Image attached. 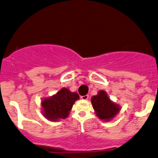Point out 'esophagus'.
I'll use <instances>...</instances> for the list:
<instances>
[{"mask_svg":"<svg viewBox=\"0 0 158 158\" xmlns=\"http://www.w3.org/2000/svg\"><path fill=\"white\" fill-rule=\"evenodd\" d=\"M81 99H83V100H87L89 98V95H83V96L81 97Z\"/></svg>","mask_w":158,"mask_h":158,"instance_id":"esophagus-1","label":"esophagus"}]
</instances>
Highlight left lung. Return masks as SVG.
<instances>
[{"mask_svg":"<svg viewBox=\"0 0 158 158\" xmlns=\"http://www.w3.org/2000/svg\"><path fill=\"white\" fill-rule=\"evenodd\" d=\"M91 102L96 116L104 121L111 120L120 110L119 106L113 102L104 90H100L98 95L92 97Z\"/></svg>","mask_w":158,"mask_h":158,"instance_id":"left-lung-1","label":"left lung"}]
</instances>
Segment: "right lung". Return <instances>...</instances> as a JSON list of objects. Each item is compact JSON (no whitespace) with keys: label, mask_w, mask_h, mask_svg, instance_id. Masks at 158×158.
Listing matches in <instances>:
<instances>
[{"label":"right lung","mask_w":158,"mask_h":158,"mask_svg":"<svg viewBox=\"0 0 158 158\" xmlns=\"http://www.w3.org/2000/svg\"><path fill=\"white\" fill-rule=\"evenodd\" d=\"M79 99L77 93L63 88L50 98L43 99L41 102L42 113L47 119L58 121L68 117L74 102Z\"/></svg>","instance_id":"obj_1"}]
</instances>
